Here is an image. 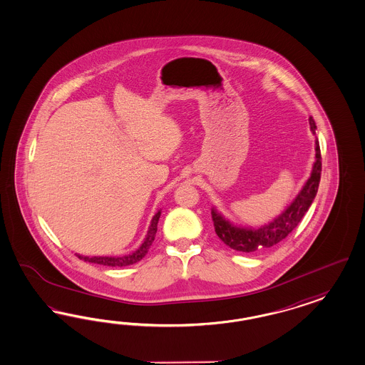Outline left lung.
<instances>
[{
    "mask_svg": "<svg viewBox=\"0 0 365 365\" xmlns=\"http://www.w3.org/2000/svg\"><path fill=\"white\" fill-rule=\"evenodd\" d=\"M311 131L315 134V120L309 117ZM315 163L311 171V175L307 179L306 185L296 195L291 205L277 217L262 227H240L235 226L228 219L223 217L217 208H211L212 222L215 227L219 239L226 246L240 251V252H255L262 248L275 246L282 242L287 235L295 228L300 220L304 217L309 206L312 205L319 188L320 174H322V155L319 140H315Z\"/></svg>",
    "mask_w": 365,
    "mask_h": 365,
    "instance_id": "1",
    "label": "left lung"
}]
</instances>
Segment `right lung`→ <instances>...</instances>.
<instances>
[{"mask_svg": "<svg viewBox=\"0 0 365 365\" xmlns=\"http://www.w3.org/2000/svg\"><path fill=\"white\" fill-rule=\"evenodd\" d=\"M160 217V210L158 211L154 217L151 219V223L148 227V235L145 237L143 243L140 245L138 250H135L134 252L128 254V255H123V257H82V255H77L79 259L89 262V263H97V264H102V266L108 267H126L130 264H134L139 262L140 259L146 257L148 248L153 245L154 239H155V234H157L158 220Z\"/></svg>", "mask_w": 365, "mask_h": 365, "instance_id": "right-lung-1", "label": "right lung"}]
</instances>
